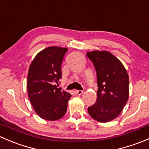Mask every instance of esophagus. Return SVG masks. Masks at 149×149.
Here are the masks:
<instances>
[{"instance_id": "esophagus-1", "label": "esophagus", "mask_w": 149, "mask_h": 149, "mask_svg": "<svg viewBox=\"0 0 149 149\" xmlns=\"http://www.w3.org/2000/svg\"><path fill=\"white\" fill-rule=\"evenodd\" d=\"M84 93V91H81V90H76V94H78V95H81Z\"/></svg>"}]
</instances>
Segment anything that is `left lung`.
Returning a JSON list of instances; mask_svg holds the SVG:
<instances>
[{
    "mask_svg": "<svg viewBox=\"0 0 149 149\" xmlns=\"http://www.w3.org/2000/svg\"><path fill=\"white\" fill-rule=\"evenodd\" d=\"M97 71V99L88 107L90 116L100 123L115 119L127 103L129 95V77L123 63L107 51L86 53Z\"/></svg>",
    "mask_w": 149,
    "mask_h": 149,
    "instance_id": "1",
    "label": "left lung"
}]
</instances>
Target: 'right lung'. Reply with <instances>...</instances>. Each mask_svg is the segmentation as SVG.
<instances>
[{
	"label": "right lung",
	"mask_w": 149,
	"mask_h": 149,
	"mask_svg": "<svg viewBox=\"0 0 149 149\" xmlns=\"http://www.w3.org/2000/svg\"><path fill=\"white\" fill-rule=\"evenodd\" d=\"M68 49L49 47L40 51L29 66L27 91L30 102L42 119L58 120L65 115L71 97L57 85L62 77L61 65Z\"/></svg>",
	"instance_id": "right-lung-1"
}]
</instances>
